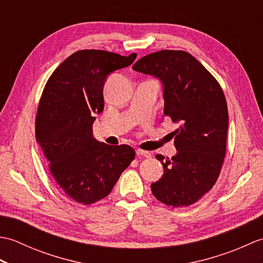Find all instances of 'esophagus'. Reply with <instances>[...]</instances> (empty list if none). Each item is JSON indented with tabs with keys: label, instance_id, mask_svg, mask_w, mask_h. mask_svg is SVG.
<instances>
[{
	"label": "esophagus",
	"instance_id": "esophagus-1",
	"mask_svg": "<svg viewBox=\"0 0 263 263\" xmlns=\"http://www.w3.org/2000/svg\"><path fill=\"white\" fill-rule=\"evenodd\" d=\"M136 153L138 156H143V157H152V153L150 152H147V150H141V149H137Z\"/></svg>",
	"mask_w": 263,
	"mask_h": 263
}]
</instances>
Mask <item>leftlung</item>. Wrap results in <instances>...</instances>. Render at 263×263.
<instances>
[{
	"label": "left lung",
	"instance_id": "8db88e82",
	"mask_svg": "<svg viewBox=\"0 0 263 263\" xmlns=\"http://www.w3.org/2000/svg\"><path fill=\"white\" fill-rule=\"evenodd\" d=\"M132 69L161 82L164 116L178 123L173 132L176 155L166 159L156 155L164 174L152 184L153 194L167 205L193 204L214 186L224 161L228 128L224 92L210 72L183 51L149 54Z\"/></svg>",
	"mask_w": 263,
	"mask_h": 263
}]
</instances>
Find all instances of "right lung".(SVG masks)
Segmentation results:
<instances>
[{"instance_id":"obj_1","label":"right lung","mask_w":263,"mask_h":263,"mask_svg":"<svg viewBox=\"0 0 263 263\" xmlns=\"http://www.w3.org/2000/svg\"><path fill=\"white\" fill-rule=\"evenodd\" d=\"M137 54L83 49L66 59L49 78L39 102L36 140L58 185L71 199L90 204L110 193L136 153L127 144L95 139V114L104 109V85L110 73L131 65Z\"/></svg>"}]
</instances>
